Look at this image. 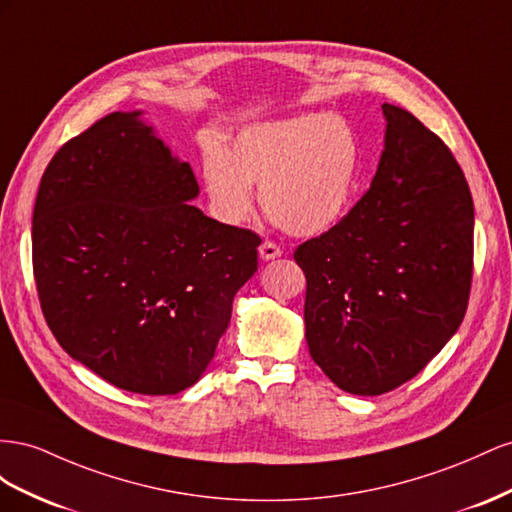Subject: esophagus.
Masks as SVG:
<instances>
[{"label": "esophagus", "instance_id": "34e87169", "mask_svg": "<svg viewBox=\"0 0 512 512\" xmlns=\"http://www.w3.org/2000/svg\"><path fill=\"white\" fill-rule=\"evenodd\" d=\"M283 255V251H281V246H276L274 242H264L259 246V257L264 259V261H270V259H276V257H281Z\"/></svg>", "mask_w": 512, "mask_h": 512}]
</instances>
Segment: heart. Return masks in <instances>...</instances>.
<instances>
[{
	"instance_id": "obj_1",
	"label": "heart",
	"mask_w": 512,
	"mask_h": 512,
	"mask_svg": "<svg viewBox=\"0 0 512 512\" xmlns=\"http://www.w3.org/2000/svg\"><path fill=\"white\" fill-rule=\"evenodd\" d=\"M360 167L358 137L343 118L304 113L242 128L229 150L208 141L201 173L225 223H242L261 206L287 233L311 238L347 214Z\"/></svg>"
}]
</instances>
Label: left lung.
Here are the masks:
<instances>
[{
	"instance_id": "obj_1",
	"label": "left lung",
	"mask_w": 512,
	"mask_h": 512,
	"mask_svg": "<svg viewBox=\"0 0 512 512\" xmlns=\"http://www.w3.org/2000/svg\"><path fill=\"white\" fill-rule=\"evenodd\" d=\"M382 111L371 188L294 253L311 358L360 397L425 369L461 326L472 285L474 203L459 163L410 111Z\"/></svg>"
}]
</instances>
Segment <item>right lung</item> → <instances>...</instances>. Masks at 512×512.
<instances>
[{"mask_svg": "<svg viewBox=\"0 0 512 512\" xmlns=\"http://www.w3.org/2000/svg\"><path fill=\"white\" fill-rule=\"evenodd\" d=\"M199 184L141 120L109 113L42 175L32 259L64 352L139 394H178L214 358L231 302L257 272L259 236L208 218Z\"/></svg>", "mask_w": 512, "mask_h": 512, "instance_id": "1", "label": "right lung"}]
</instances>
